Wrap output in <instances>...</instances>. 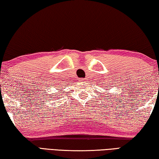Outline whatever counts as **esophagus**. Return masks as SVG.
I'll return each mask as SVG.
<instances>
[{
	"label": "esophagus",
	"mask_w": 159,
	"mask_h": 159,
	"mask_svg": "<svg viewBox=\"0 0 159 159\" xmlns=\"http://www.w3.org/2000/svg\"><path fill=\"white\" fill-rule=\"evenodd\" d=\"M83 80H84V79H79L80 82H82V81H83Z\"/></svg>",
	"instance_id": "esophagus-1"
}]
</instances>
